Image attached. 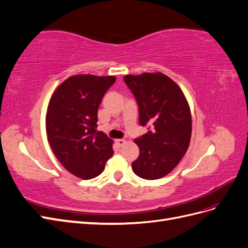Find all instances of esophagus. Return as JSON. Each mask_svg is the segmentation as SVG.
<instances>
[{
    "label": "esophagus",
    "mask_w": 248,
    "mask_h": 248,
    "mask_svg": "<svg viewBox=\"0 0 248 248\" xmlns=\"http://www.w3.org/2000/svg\"><path fill=\"white\" fill-rule=\"evenodd\" d=\"M116 142L119 147H123L126 144V140L124 139H119V140H116Z\"/></svg>",
    "instance_id": "obj_1"
}]
</instances>
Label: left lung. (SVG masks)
<instances>
[{
    "mask_svg": "<svg viewBox=\"0 0 248 248\" xmlns=\"http://www.w3.org/2000/svg\"><path fill=\"white\" fill-rule=\"evenodd\" d=\"M139 106V121L148 132L134 140L140 155L132 162L139 177L155 180L168 175L182 159L191 137L189 106L181 89L163 73L125 76Z\"/></svg>",
    "mask_w": 248,
    "mask_h": 248,
    "instance_id": "obj_1",
    "label": "left lung"
}]
</instances>
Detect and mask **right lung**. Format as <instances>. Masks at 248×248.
I'll list each match as a JSON object with an SVG mask.
<instances>
[{
  "mask_svg": "<svg viewBox=\"0 0 248 248\" xmlns=\"http://www.w3.org/2000/svg\"><path fill=\"white\" fill-rule=\"evenodd\" d=\"M115 77L78 74L64 80L52 94L46 133L52 152L64 168L89 180L100 175L114 154L112 140L97 131V111Z\"/></svg>",
  "mask_w": 248,
  "mask_h": 248,
  "instance_id": "obj_1",
  "label": "right lung"
}]
</instances>
